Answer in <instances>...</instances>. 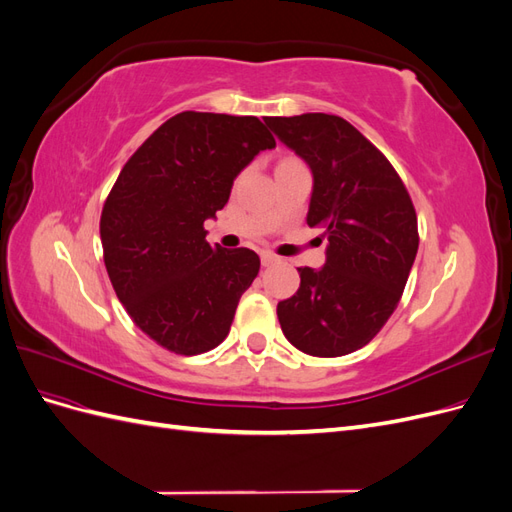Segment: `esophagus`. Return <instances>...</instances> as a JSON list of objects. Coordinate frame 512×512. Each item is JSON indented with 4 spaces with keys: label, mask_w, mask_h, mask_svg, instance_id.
<instances>
[{
    "label": "esophagus",
    "mask_w": 512,
    "mask_h": 512,
    "mask_svg": "<svg viewBox=\"0 0 512 512\" xmlns=\"http://www.w3.org/2000/svg\"><path fill=\"white\" fill-rule=\"evenodd\" d=\"M260 262H262V267H273V265H277V262H280V256H275L273 252H262Z\"/></svg>",
    "instance_id": "1"
}]
</instances>
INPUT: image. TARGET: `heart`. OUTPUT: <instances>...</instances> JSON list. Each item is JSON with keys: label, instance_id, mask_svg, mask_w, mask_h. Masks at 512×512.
<instances>
[{"label": "heart", "instance_id": "heart-1", "mask_svg": "<svg viewBox=\"0 0 512 512\" xmlns=\"http://www.w3.org/2000/svg\"><path fill=\"white\" fill-rule=\"evenodd\" d=\"M284 162H288V160H284Z\"/></svg>", "mask_w": 512, "mask_h": 512}]
</instances>
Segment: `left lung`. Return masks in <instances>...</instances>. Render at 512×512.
I'll return each mask as SVG.
<instances>
[{
  "instance_id": "8db88e82",
  "label": "left lung",
  "mask_w": 512,
  "mask_h": 512,
  "mask_svg": "<svg viewBox=\"0 0 512 512\" xmlns=\"http://www.w3.org/2000/svg\"><path fill=\"white\" fill-rule=\"evenodd\" d=\"M312 170L307 224L324 228L327 262L301 267V286L277 303L288 342L312 356L369 344L391 318L418 250L416 211L391 162L342 117H267Z\"/></svg>"
}]
</instances>
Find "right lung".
<instances>
[{
	"label": "right lung",
	"instance_id": "right-lung-1",
	"mask_svg": "<svg viewBox=\"0 0 512 512\" xmlns=\"http://www.w3.org/2000/svg\"><path fill=\"white\" fill-rule=\"evenodd\" d=\"M273 147L258 117L185 111L121 168L100 218L104 265L136 327L162 348L192 356L226 339L260 258L209 245L205 220L228 203L241 170Z\"/></svg>",
	"mask_w": 512,
	"mask_h": 512
}]
</instances>
